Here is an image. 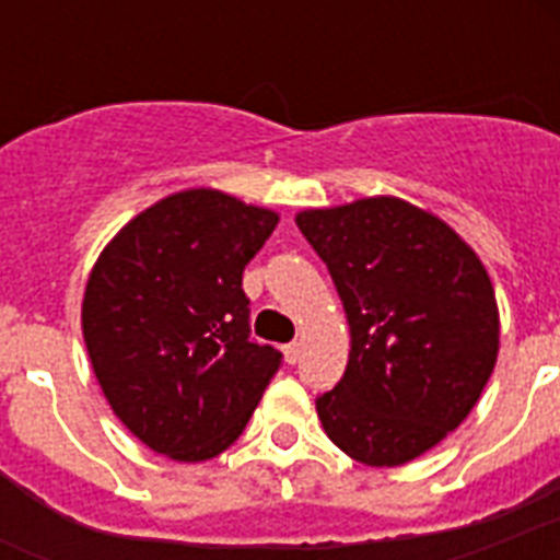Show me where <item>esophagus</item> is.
<instances>
[{
  "label": "esophagus",
  "instance_id": "1",
  "mask_svg": "<svg viewBox=\"0 0 560 560\" xmlns=\"http://www.w3.org/2000/svg\"><path fill=\"white\" fill-rule=\"evenodd\" d=\"M284 360H288L290 366H296L299 363V354H302V349H299V342H290V346H284Z\"/></svg>",
  "mask_w": 560,
  "mask_h": 560
}]
</instances>
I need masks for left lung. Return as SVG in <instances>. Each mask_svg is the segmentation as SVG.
<instances>
[{"label":"left lung","instance_id":"8db88e82","mask_svg":"<svg viewBox=\"0 0 560 560\" xmlns=\"http://www.w3.org/2000/svg\"><path fill=\"white\" fill-rule=\"evenodd\" d=\"M296 226L328 264L349 366L316 398L351 459L395 468L468 418L494 372L500 314L486 267L444 220L398 197L307 209Z\"/></svg>","mask_w":560,"mask_h":560}]
</instances>
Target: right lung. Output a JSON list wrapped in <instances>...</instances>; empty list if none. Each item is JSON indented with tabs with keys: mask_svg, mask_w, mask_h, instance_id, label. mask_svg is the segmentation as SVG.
Here are the masks:
<instances>
[{
	"mask_svg": "<svg viewBox=\"0 0 560 560\" xmlns=\"http://www.w3.org/2000/svg\"><path fill=\"white\" fill-rule=\"evenodd\" d=\"M279 214L214 188L153 202L118 232L83 293V340L121 424L177 462L244 433L281 351L249 337L244 267Z\"/></svg>",
	"mask_w": 560,
	"mask_h": 560,
	"instance_id": "right-lung-1",
	"label": "right lung"
}]
</instances>
